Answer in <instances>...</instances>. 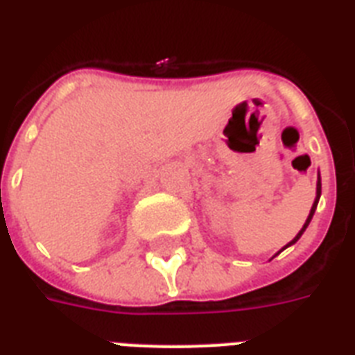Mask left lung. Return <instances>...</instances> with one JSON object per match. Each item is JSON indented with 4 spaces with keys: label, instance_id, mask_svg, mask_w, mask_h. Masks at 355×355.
Returning a JSON list of instances; mask_svg holds the SVG:
<instances>
[{
    "label": "left lung",
    "instance_id": "1",
    "mask_svg": "<svg viewBox=\"0 0 355 355\" xmlns=\"http://www.w3.org/2000/svg\"><path fill=\"white\" fill-rule=\"evenodd\" d=\"M319 197H320V177H319V182H317V199H315L313 206H311V211H309V216H308V221L304 223L302 230H300V232L297 234V237H295V239H293V241L289 243V245H293V243H297V241H298V237L302 236V234H304V230H306V228H308L309 221H311V217H313V214H315V208H317V202H319ZM289 245H286V247H289ZM286 247H284V248H286Z\"/></svg>",
    "mask_w": 355,
    "mask_h": 355
}]
</instances>
